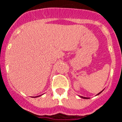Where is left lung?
Returning <instances> with one entry per match:
<instances>
[{
    "label": "left lung",
    "instance_id": "8db88e82",
    "mask_svg": "<svg viewBox=\"0 0 122 122\" xmlns=\"http://www.w3.org/2000/svg\"><path fill=\"white\" fill-rule=\"evenodd\" d=\"M101 92H102V91H101L100 92H99V93L97 95H98V94H100L101 93ZM81 97V98H84V99H88V98H86V97Z\"/></svg>",
    "mask_w": 122,
    "mask_h": 122
}]
</instances>
